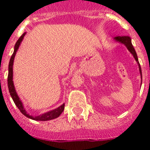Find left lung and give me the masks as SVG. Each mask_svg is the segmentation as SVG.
I'll return each mask as SVG.
<instances>
[{
	"label": "left lung",
	"mask_w": 150,
	"mask_h": 150,
	"mask_svg": "<svg viewBox=\"0 0 150 150\" xmlns=\"http://www.w3.org/2000/svg\"><path fill=\"white\" fill-rule=\"evenodd\" d=\"M115 40L118 42H121L124 44L125 46L127 47V49L129 50V51L131 52L132 54L133 55L134 58L136 59V61L137 62V63L139 64V72L140 74H141V79H142V70H141V67H140V64L139 63V60H138V56L137 54H136V50L134 49L133 45L132 44L131 42V39H130V37L129 36H117L115 38ZM141 84H142V83H141Z\"/></svg>",
	"instance_id": "left-lung-1"
}]
</instances>
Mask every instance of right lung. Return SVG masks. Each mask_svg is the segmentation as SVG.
Masks as SVG:
<instances>
[{"label":"right lung","mask_w":150,"mask_h":150,"mask_svg":"<svg viewBox=\"0 0 150 150\" xmlns=\"http://www.w3.org/2000/svg\"><path fill=\"white\" fill-rule=\"evenodd\" d=\"M26 32H25L24 34H22L20 38L18 39V40L17 41L16 44L14 45V52H13L12 56L11 57L10 62H9V65H8V90H9V92H10V94L13 100H14V104L16 105L18 108L20 110L21 113L23 114L24 115L26 116L27 118H31V119H33V120L35 121H49L52 120V119H54V118H58L59 116L60 115L61 113L63 112V110H64V106L65 105L63 104V105L59 106L57 108L54 109V110H52V111H50L46 112V113H44L42 115H40L39 116H32L30 115L29 114L27 113V111H25V109L24 108L23 105H22V102L21 100L19 99V97L18 96L16 93V91H15V88H14V83H13V63H14V59L15 54H16V52L18 51V49L19 45L21 44V41L23 40L24 36L25 35Z\"/></svg>","instance_id":"right-lung-1"}]
</instances>
